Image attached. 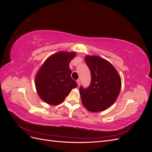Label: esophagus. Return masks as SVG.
<instances>
[{"instance_id":"34e87169","label":"esophagus","mask_w":152,"mask_h":152,"mask_svg":"<svg viewBox=\"0 0 152 152\" xmlns=\"http://www.w3.org/2000/svg\"><path fill=\"white\" fill-rule=\"evenodd\" d=\"M77 84H78V86H80V80H79V79H78V80H77Z\"/></svg>"}]
</instances>
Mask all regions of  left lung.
I'll use <instances>...</instances> for the list:
<instances>
[{
  "label": "left lung",
  "instance_id": "obj_1",
  "mask_svg": "<svg viewBox=\"0 0 152 152\" xmlns=\"http://www.w3.org/2000/svg\"><path fill=\"white\" fill-rule=\"evenodd\" d=\"M90 69L91 80L87 87L81 86L79 92L84 107L92 112H102L115 102L121 89V80L115 68L99 56L85 58Z\"/></svg>",
  "mask_w": 152,
  "mask_h": 152
}]
</instances>
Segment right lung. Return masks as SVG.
I'll return each mask as SVG.
<instances>
[{
	"label": "right lung",
	"instance_id": "1",
	"mask_svg": "<svg viewBox=\"0 0 152 152\" xmlns=\"http://www.w3.org/2000/svg\"><path fill=\"white\" fill-rule=\"evenodd\" d=\"M75 53L59 52L48 58L40 67L35 78L39 96L49 104L62 103L72 89L77 86L72 79L69 63L75 56Z\"/></svg>",
	"mask_w": 152,
	"mask_h": 152
}]
</instances>
